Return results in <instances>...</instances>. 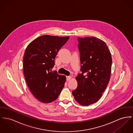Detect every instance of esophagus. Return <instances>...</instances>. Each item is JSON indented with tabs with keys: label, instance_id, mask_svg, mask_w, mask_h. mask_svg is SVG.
<instances>
[{
	"label": "esophagus",
	"instance_id": "34e87169",
	"mask_svg": "<svg viewBox=\"0 0 133 133\" xmlns=\"http://www.w3.org/2000/svg\"><path fill=\"white\" fill-rule=\"evenodd\" d=\"M71 76H68V77H66V80L67 81H69V80H71Z\"/></svg>",
	"mask_w": 133,
	"mask_h": 133
}]
</instances>
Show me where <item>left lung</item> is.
<instances>
[{"mask_svg": "<svg viewBox=\"0 0 133 133\" xmlns=\"http://www.w3.org/2000/svg\"><path fill=\"white\" fill-rule=\"evenodd\" d=\"M81 73L76 79L78 86L72 91L82 105L96 102L108 84L111 73V55L106 43L95 37H78Z\"/></svg>", "mask_w": 133, "mask_h": 133, "instance_id": "8db88e82", "label": "left lung"}]
</instances>
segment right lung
<instances>
[{"label": "right lung", "mask_w": 133, "mask_h": 133, "mask_svg": "<svg viewBox=\"0 0 133 133\" xmlns=\"http://www.w3.org/2000/svg\"><path fill=\"white\" fill-rule=\"evenodd\" d=\"M70 37L43 35L28 45L23 58V71L28 86L41 102L55 101L64 87L65 77L52 71L55 58Z\"/></svg>", "instance_id": "obj_1"}]
</instances>
